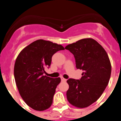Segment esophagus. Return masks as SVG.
<instances>
[{
  "instance_id": "1",
  "label": "esophagus",
  "mask_w": 121,
  "mask_h": 121,
  "mask_svg": "<svg viewBox=\"0 0 121 121\" xmlns=\"http://www.w3.org/2000/svg\"><path fill=\"white\" fill-rule=\"evenodd\" d=\"M60 79H61V81H62V82H65V81H67V79L63 78V77H60Z\"/></svg>"
}]
</instances>
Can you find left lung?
<instances>
[{
    "mask_svg": "<svg viewBox=\"0 0 121 121\" xmlns=\"http://www.w3.org/2000/svg\"><path fill=\"white\" fill-rule=\"evenodd\" d=\"M65 48L74 56L76 68L84 71L79 80H67V99L76 107H87L100 98L108 84L112 71L109 57L102 46L91 38L81 39Z\"/></svg>",
    "mask_w": 121,
    "mask_h": 121,
    "instance_id": "8db88e82",
    "label": "left lung"
}]
</instances>
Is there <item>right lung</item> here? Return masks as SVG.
<instances>
[{
	"label": "right lung",
	"instance_id": "add662e5",
	"mask_svg": "<svg viewBox=\"0 0 121 121\" xmlns=\"http://www.w3.org/2000/svg\"><path fill=\"white\" fill-rule=\"evenodd\" d=\"M61 45L39 39L23 49L14 68L15 81L25 102L33 109L43 111L50 107L60 78L43 75L54 53L64 50Z\"/></svg>",
	"mask_w": 121,
	"mask_h": 121
}]
</instances>
